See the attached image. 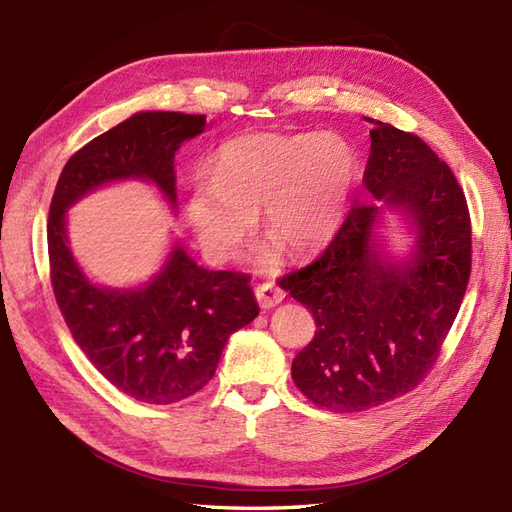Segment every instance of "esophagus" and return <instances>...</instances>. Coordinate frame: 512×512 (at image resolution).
I'll return each instance as SVG.
<instances>
[{
	"label": "esophagus",
	"instance_id": "obj_1",
	"mask_svg": "<svg viewBox=\"0 0 512 512\" xmlns=\"http://www.w3.org/2000/svg\"><path fill=\"white\" fill-rule=\"evenodd\" d=\"M256 299H258V306L263 310H269L273 306L282 304L284 299V291L280 289V286H276L273 282H263L256 286Z\"/></svg>",
	"mask_w": 512,
	"mask_h": 512
}]
</instances>
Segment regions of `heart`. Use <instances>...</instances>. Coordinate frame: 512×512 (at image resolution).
<instances>
[{
	"mask_svg": "<svg viewBox=\"0 0 512 512\" xmlns=\"http://www.w3.org/2000/svg\"><path fill=\"white\" fill-rule=\"evenodd\" d=\"M360 180V158L339 134H247L219 147L210 178L184 199V215L199 245L215 260L236 254L263 208L273 239L254 260L269 267L280 244L293 254L326 245L347 215Z\"/></svg>",
	"mask_w": 512,
	"mask_h": 512,
	"instance_id": "1",
	"label": "heart"
}]
</instances>
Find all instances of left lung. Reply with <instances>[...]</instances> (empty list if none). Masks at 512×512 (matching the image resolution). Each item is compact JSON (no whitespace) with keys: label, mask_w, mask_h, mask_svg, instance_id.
I'll return each mask as SVG.
<instances>
[{"label":"left lung","mask_w":512,"mask_h":512,"mask_svg":"<svg viewBox=\"0 0 512 512\" xmlns=\"http://www.w3.org/2000/svg\"><path fill=\"white\" fill-rule=\"evenodd\" d=\"M371 123L363 184L380 204H356L313 265L282 280L315 317L291 376L308 400L360 413L404 395L439 356L467 291L471 221L452 169L419 136ZM400 214L414 236L397 257L377 230Z\"/></svg>","instance_id":"8db88e82"}]
</instances>
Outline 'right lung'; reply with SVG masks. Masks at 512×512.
<instances>
[{"instance_id": "right-lung-1", "label": "right lung", "mask_w": 512, "mask_h": 512, "mask_svg": "<svg viewBox=\"0 0 512 512\" xmlns=\"http://www.w3.org/2000/svg\"><path fill=\"white\" fill-rule=\"evenodd\" d=\"M204 130L206 115L134 112L67 160L49 206L52 286L73 341L112 386L145 404L186 400L213 380L230 334L258 315L249 276L199 267L176 241L147 282L97 284L71 252L67 210L123 180L154 184L176 210L173 158Z\"/></svg>"}]
</instances>
